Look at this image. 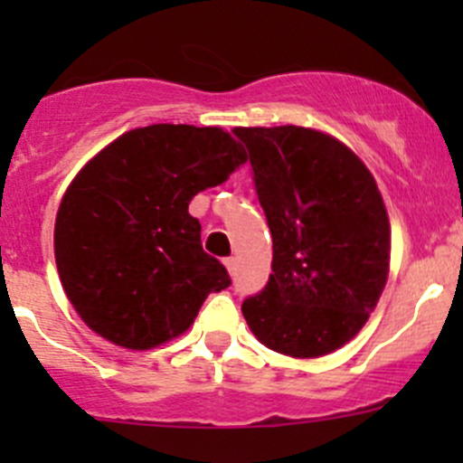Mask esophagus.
I'll return each mask as SVG.
<instances>
[{
    "label": "esophagus",
    "instance_id": "34e87169",
    "mask_svg": "<svg viewBox=\"0 0 463 463\" xmlns=\"http://www.w3.org/2000/svg\"><path fill=\"white\" fill-rule=\"evenodd\" d=\"M223 264H226L228 273H231L232 278H235V275H237V258H226V260H223Z\"/></svg>",
    "mask_w": 463,
    "mask_h": 463
}]
</instances>
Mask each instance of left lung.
Wrapping results in <instances>:
<instances>
[{
  "label": "left lung",
  "instance_id": "obj_1",
  "mask_svg": "<svg viewBox=\"0 0 463 463\" xmlns=\"http://www.w3.org/2000/svg\"><path fill=\"white\" fill-rule=\"evenodd\" d=\"M273 237L269 282L241 302L260 343L318 358L354 338L390 266V222L361 158L326 134L235 128Z\"/></svg>",
  "mask_w": 463,
  "mask_h": 463
}]
</instances>
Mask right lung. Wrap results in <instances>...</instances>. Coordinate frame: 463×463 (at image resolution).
<instances>
[{
	"instance_id": "1",
	"label": "right lung",
	"mask_w": 463,
	"mask_h": 463,
	"mask_svg": "<svg viewBox=\"0 0 463 463\" xmlns=\"http://www.w3.org/2000/svg\"><path fill=\"white\" fill-rule=\"evenodd\" d=\"M244 161L223 129L161 123L123 134L82 167L55 219V264L96 334L156 347L193 325L210 293L231 287L188 205Z\"/></svg>"
}]
</instances>
